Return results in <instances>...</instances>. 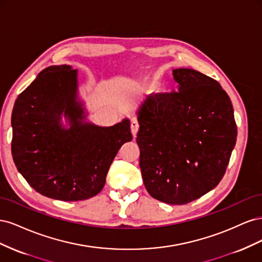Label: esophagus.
<instances>
[{
  "label": "esophagus",
  "mask_w": 262,
  "mask_h": 262,
  "mask_svg": "<svg viewBox=\"0 0 262 262\" xmlns=\"http://www.w3.org/2000/svg\"><path fill=\"white\" fill-rule=\"evenodd\" d=\"M139 122L137 121V119H134V118H132L131 119V123H130V128H131V132H132V134H133V137H136L137 136V133H138V130H139Z\"/></svg>",
  "instance_id": "1"
}]
</instances>
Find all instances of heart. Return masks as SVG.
<instances>
[{"mask_svg": "<svg viewBox=\"0 0 262 262\" xmlns=\"http://www.w3.org/2000/svg\"><path fill=\"white\" fill-rule=\"evenodd\" d=\"M154 83H155V82H153V84H154Z\"/></svg>", "mask_w": 262, "mask_h": 262, "instance_id": "heart-1", "label": "heart"}]
</instances>
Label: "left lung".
<instances>
[{"instance_id":"8db88e82","label":"left lung","mask_w":262,"mask_h":262,"mask_svg":"<svg viewBox=\"0 0 262 262\" xmlns=\"http://www.w3.org/2000/svg\"><path fill=\"white\" fill-rule=\"evenodd\" d=\"M178 92L152 93L138 112L140 168L147 192L187 204L215 188L236 143L232 101L217 81L173 70Z\"/></svg>"}]
</instances>
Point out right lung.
Returning a JSON list of instances; mask_svg holds the SVG:
<instances>
[{"mask_svg": "<svg viewBox=\"0 0 262 262\" xmlns=\"http://www.w3.org/2000/svg\"><path fill=\"white\" fill-rule=\"evenodd\" d=\"M76 70L49 67L21 92L12 114V155L37 192L62 201L86 200L104 188L119 148L132 140L130 121L108 128L83 123ZM71 126L60 125V115Z\"/></svg>", "mask_w": 262, "mask_h": 262, "instance_id": "obj_1", "label": "right lung"}]
</instances>
